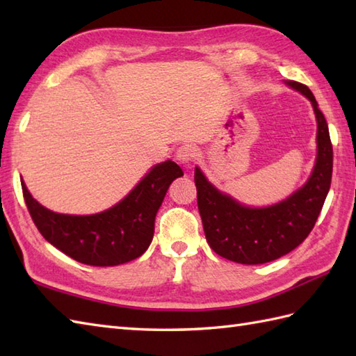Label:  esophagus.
Instances as JSON below:
<instances>
[{
  "mask_svg": "<svg viewBox=\"0 0 356 356\" xmlns=\"http://www.w3.org/2000/svg\"><path fill=\"white\" fill-rule=\"evenodd\" d=\"M195 156H197V151H195V148L191 145V143H185V145L179 147L177 153H176L177 161L180 163H185V165L191 163L195 159Z\"/></svg>",
  "mask_w": 356,
  "mask_h": 356,
  "instance_id": "1",
  "label": "esophagus"
}]
</instances>
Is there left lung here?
Returning a JSON list of instances; mask_svg holds the SVG:
<instances>
[{"instance_id": "obj_1", "label": "left lung", "mask_w": 356, "mask_h": 356, "mask_svg": "<svg viewBox=\"0 0 356 356\" xmlns=\"http://www.w3.org/2000/svg\"><path fill=\"white\" fill-rule=\"evenodd\" d=\"M314 105L318 122V156L309 182L289 199L269 208H246L217 191L199 168L194 171L197 207L211 249L241 264H261L280 259L305 241L314 229L332 180L334 151L326 118L305 84L289 81Z\"/></svg>"}]
</instances>
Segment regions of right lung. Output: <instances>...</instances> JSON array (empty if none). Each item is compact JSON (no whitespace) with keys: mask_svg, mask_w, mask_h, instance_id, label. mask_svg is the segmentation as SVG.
Instances as JSON below:
<instances>
[{"mask_svg":"<svg viewBox=\"0 0 356 356\" xmlns=\"http://www.w3.org/2000/svg\"><path fill=\"white\" fill-rule=\"evenodd\" d=\"M184 176L176 162L156 165L118 205L93 216L58 214L40 205L24 184L22 195L41 236L70 259L90 266H116L147 251L159 207L174 179Z\"/></svg>","mask_w":356,"mask_h":356,"instance_id":"1","label":"right lung"}]
</instances>
